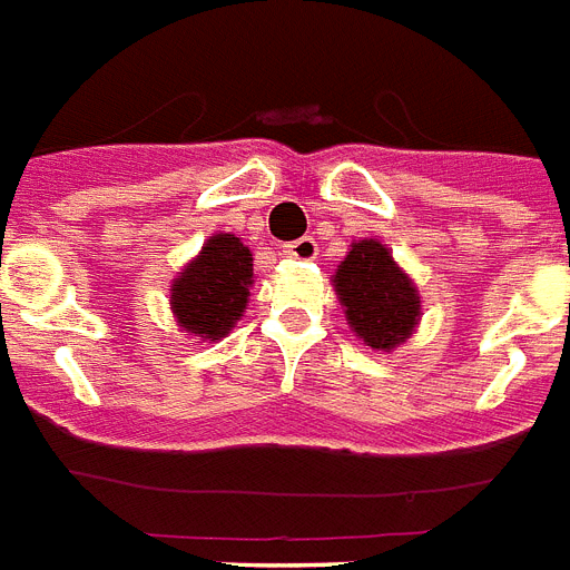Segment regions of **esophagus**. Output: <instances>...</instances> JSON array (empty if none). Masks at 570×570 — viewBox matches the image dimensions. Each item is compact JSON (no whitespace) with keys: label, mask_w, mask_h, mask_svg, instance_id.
Masks as SVG:
<instances>
[{"label":"esophagus","mask_w":570,"mask_h":570,"mask_svg":"<svg viewBox=\"0 0 570 570\" xmlns=\"http://www.w3.org/2000/svg\"><path fill=\"white\" fill-rule=\"evenodd\" d=\"M317 242H314L312 235H303V238H296V242L285 244L282 247V256L296 258V262H314L317 258Z\"/></svg>","instance_id":"34e87169"}]
</instances>
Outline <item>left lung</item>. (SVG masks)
I'll list each match as a JSON object with an SVG mask.
<instances>
[{
  "label": "left lung",
  "instance_id": "obj_1",
  "mask_svg": "<svg viewBox=\"0 0 570 570\" xmlns=\"http://www.w3.org/2000/svg\"><path fill=\"white\" fill-rule=\"evenodd\" d=\"M346 323L364 346L399 350L422 320V296L411 274L379 238H358L332 276Z\"/></svg>",
  "mask_w": 570,
  "mask_h": 570
}]
</instances>
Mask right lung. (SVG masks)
Segmentation results:
<instances>
[{
    "label": "right lung",
    "mask_w": 570,
    "mask_h": 570,
    "mask_svg": "<svg viewBox=\"0 0 570 570\" xmlns=\"http://www.w3.org/2000/svg\"><path fill=\"white\" fill-rule=\"evenodd\" d=\"M253 288V253L233 233H212L171 279L168 303L177 326L197 343L220 341L244 317Z\"/></svg>",
    "instance_id": "obj_1"
}]
</instances>
